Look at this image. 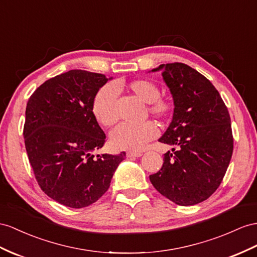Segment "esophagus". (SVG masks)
Returning <instances> with one entry per match:
<instances>
[{
    "instance_id": "1",
    "label": "esophagus",
    "mask_w": 257,
    "mask_h": 257,
    "mask_svg": "<svg viewBox=\"0 0 257 257\" xmlns=\"http://www.w3.org/2000/svg\"><path fill=\"white\" fill-rule=\"evenodd\" d=\"M127 156L128 157H140V156H142V153L135 152V151H129V152H127Z\"/></svg>"
}]
</instances>
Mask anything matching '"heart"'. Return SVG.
<instances>
[{
  "mask_svg": "<svg viewBox=\"0 0 257 257\" xmlns=\"http://www.w3.org/2000/svg\"><path fill=\"white\" fill-rule=\"evenodd\" d=\"M121 87L138 100L147 103L149 114L159 120L167 119L174 110L173 102L166 97L160 96V88L149 79H136ZM92 114L96 121L104 127H111L118 120L116 109V89L106 84L96 92L92 102ZM157 135L155 124L147 121L139 126L119 124L110 135V142L113 147L119 150L140 151L153 140Z\"/></svg>",
  "mask_w": 257,
  "mask_h": 257,
  "instance_id": "b5f03b06",
  "label": "heart"
}]
</instances>
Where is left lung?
I'll return each instance as SVG.
<instances>
[{
  "label": "left lung",
  "instance_id": "1",
  "mask_svg": "<svg viewBox=\"0 0 257 257\" xmlns=\"http://www.w3.org/2000/svg\"><path fill=\"white\" fill-rule=\"evenodd\" d=\"M174 98V115L159 140L176 147L150 176L154 188L181 206L207 200L222 181L233 151L228 108L206 77L183 63L160 65Z\"/></svg>",
  "mask_w": 257,
  "mask_h": 257
}]
</instances>
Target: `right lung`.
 <instances>
[{"instance_id": "1", "label": "right lung", "mask_w": 257, "mask_h": 257, "mask_svg": "<svg viewBox=\"0 0 257 257\" xmlns=\"http://www.w3.org/2000/svg\"><path fill=\"white\" fill-rule=\"evenodd\" d=\"M107 80L72 69L42 83L28 100L24 138L30 165L42 191L65 206L96 202L126 157L124 152L93 154L106 137L92 114V102Z\"/></svg>"}]
</instances>
